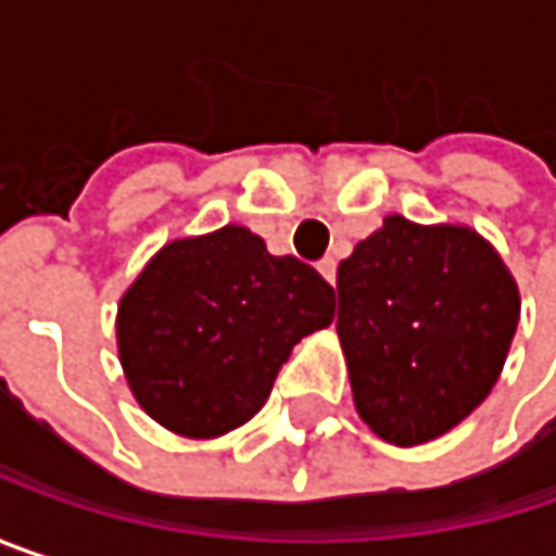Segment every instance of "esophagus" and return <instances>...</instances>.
<instances>
[{
	"label": "esophagus",
	"instance_id": "34e87169",
	"mask_svg": "<svg viewBox=\"0 0 556 556\" xmlns=\"http://www.w3.org/2000/svg\"><path fill=\"white\" fill-rule=\"evenodd\" d=\"M318 274H321V277H325L328 282H331V286H334V279H338V264H334L331 257H325V261L318 264Z\"/></svg>",
	"mask_w": 556,
	"mask_h": 556
}]
</instances>
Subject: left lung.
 Instances as JSON below:
<instances>
[{
    "instance_id": "8db88e82",
    "label": "left lung",
    "mask_w": 556,
    "mask_h": 556,
    "mask_svg": "<svg viewBox=\"0 0 556 556\" xmlns=\"http://www.w3.org/2000/svg\"><path fill=\"white\" fill-rule=\"evenodd\" d=\"M338 338L357 415L395 447L447 434L496 387L521 295L467 225L387 215L338 267Z\"/></svg>"
}]
</instances>
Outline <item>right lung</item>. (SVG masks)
Returning <instances> with one entry per match:
<instances>
[{
  "label": "right lung",
  "mask_w": 556,
  "mask_h": 556,
  "mask_svg": "<svg viewBox=\"0 0 556 556\" xmlns=\"http://www.w3.org/2000/svg\"><path fill=\"white\" fill-rule=\"evenodd\" d=\"M334 289L225 225L167 241L118 299L115 341L138 405L173 434L208 441L254 418L292 348L328 328Z\"/></svg>",
  "instance_id": "1"
}]
</instances>
